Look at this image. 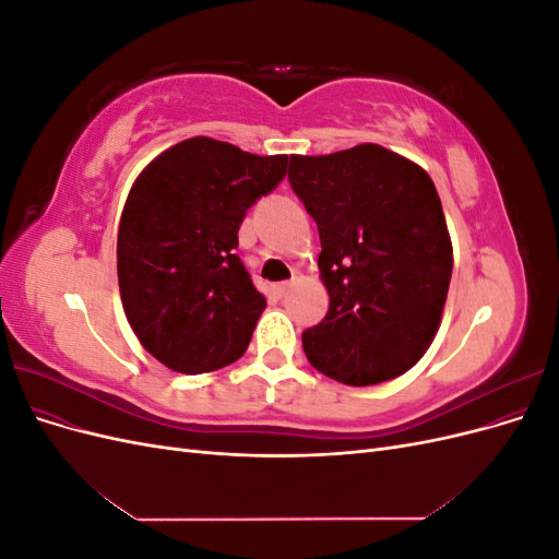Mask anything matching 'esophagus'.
Returning <instances> with one entry per match:
<instances>
[{
    "label": "esophagus",
    "mask_w": 559,
    "mask_h": 559,
    "mask_svg": "<svg viewBox=\"0 0 559 559\" xmlns=\"http://www.w3.org/2000/svg\"><path fill=\"white\" fill-rule=\"evenodd\" d=\"M289 286H294V282H292V280H286V282H277V284L273 286V292H275L277 296H282L286 289H289Z\"/></svg>",
    "instance_id": "1"
}]
</instances>
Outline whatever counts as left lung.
<instances>
[{"mask_svg": "<svg viewBox=\"0 0 559 559\" xmlns=\"http://www.w3.org/2000/svg\"><path fill=\"white\" fill-rule=\"evenodd\" d=\"M289 181L317 222L329 312L302 333L308 361L370 386L411 370L438 333L452 242L425 167L380 144L292 156Z\"/></svg>", "mask_w": 559, "mask_h": 559, "instance_id": "8db88e82", "label": "left lung"}]
</instances>
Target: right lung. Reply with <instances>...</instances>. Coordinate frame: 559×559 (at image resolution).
<instances>
[{
	"mask_svg": "<svg viewBox=\"0 0 559 559\" xmlns=\"http://www.w3.org/2000/svg\"><path fill=\"white\" fill-rule=\"evenodd\" d=\"M286 165L284 154H247L200 134L134 179L118 224V289L128 324L163 366L198 376L247 352L265 296L235 253L238 230Z\"/></svg>",
	"mask_w": 559,
	"mask_h": 559,
	"instance_id": "right-lung-1",
	"label": "right lung"
}]
</instances>
